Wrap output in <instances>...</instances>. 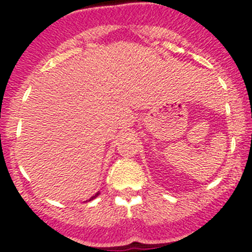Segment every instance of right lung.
Here are the masks:
<instances>
[{"instance_id": "obj_1", "label": "right lung", "mask_w": 252, "mask_h": 252, "mask_svg": "<svg viewBox=\"0 0 252 252\" xmlns=\"http://www.w3.org/2000/svg\"><path fill=\"white\" fill-rule=\"evenodd\" d=\"M98 194H99V192H97V193H95V194L93 195V197H91V198H90V201H92V199H94V198L97 197V195H98Z\"/></svg>"}]
</instances>
